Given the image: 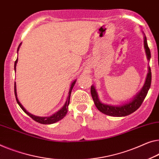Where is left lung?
Here are the masks:
<instances>
[{
	"mask_svg": "<svg viewBox=\"0 0 159 159\" xmlns=\"http://www.w3.org/2000/svg\"><path fill=\"white\" fill-rule=\"evenodd\" d=\"M144 48L146 49V56H147V58L149 61L151 58V51L148 46L147 40H146V37L145 35H144ZM151 72L150 67H148V73L147 76H146L145 84H144L141 91L135 96L134 98L130 102L123 104L121 106H111L101 103L99 100L98 93H97L96 89L93 86H91V93L95 105H96L98 111H100L101 113L108 116H111L122 117L130 115L140 107L148 93V90L151 87Z\"/></svg>",
	"mask_w": 159,
	"mask_h": 159,
	"instance_id": "8db88e82",
	"label": "left lung"
}]
</instances>
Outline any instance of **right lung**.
<instances>
[{
  "instance_id": "right-lung-1",
  "label": "right lung",
  "mask_w": 159,
  "mask_h": 159,
  "mask_svg": "<svg viewBox=\"0 0 159 159\" xmlns=\"http://www.w3.org/2000/svg\"><path fill=\"white\" fill-rule=\"evenodd\" d=\"M20 44L19 45L17 51H18ZM17 62H18V58H17V59H16V61H15V64H14V69H15V71H16V64H17ZM75 82H76V80H75L72 83L71 85H70V88L69 89V92H68V96L67 100H66V102L65 103V105L63 106V108H61V109L59 110L58 111H57V112H56L55 113H54V114L50 116H48V117L36 116H34V115L31 114V113H28V111L25 110L24 108H23V106L21 105V103L19 102V101L18 99L17 93H16V82H15V84H14V91H15V96H16V101H17V103L19 105V106H20V107L21 108V109L24 111V112L26 113L27 115L29 116L30 118H33V119H34L35 121H36L38 123H40V124H54V123L58 121V120H61L63 118H64L66 116V113H67L68 110V105H69V102H70V93H71V91L73 89V87L74 86Z\"/></svg>"
}]
</instances>
